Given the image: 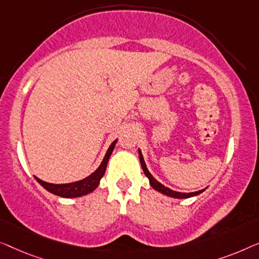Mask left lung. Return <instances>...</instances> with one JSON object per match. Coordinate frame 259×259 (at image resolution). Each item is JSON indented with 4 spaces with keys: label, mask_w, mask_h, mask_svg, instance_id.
Listing matches in <instances>:
<instances>
[{
    "label": "left lung",
    "mask_w": 259,
    "mask_h": 259,
    "mask_svg": "<svg viewBox=\"0 0 259 259\" xmlns=\"http://www.w3.org/2000/svg\"><path fill=\"white\" fill-rule=\"evenodd\" d=\"M138 155H140V162H141V165H142V169H143V172L145 176L149 178V182H150V185L152 188L155 189V190H157L158 192H161V194L165 195V196H169V197H172V198H189V197H194V196H197L199 194H202V192L205 190V189H203V190H199V191H195V192H178V191H174L171 190V189L164 187V185L159 183L157 180H155L154 176L149 172L147 165H145V162H144V158H143V155H142V152L140 149H138Z\"/></svg>",
    "instance_id": "obj_1"
}]
</instances>
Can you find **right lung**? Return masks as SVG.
<instances>
[{
	"mask_svg": "<svg viewBox=\"0 0 259 259\" xmlns=\"http://www.w3.org/2000/svg\"><path fill=\"white\" fill-rule=\"evenodd\" d=\"M116 142H117V140L112 142L110 147H109L107 154H105L103 161L101 163V165L98 166L92 175H89L88 177L83 178L81 181L72 182V183H67V184H53V183H48V182L39 180L37 177H35V180L37 181L38 183L46 189V190H48L49 192H52V194L56 196H60V197L75 198V197H81V196L88 195L90 192H93L95 189L98 187V184H100L101 178L103 177L105 169H107V164H108L109 158H110V155L112 154V151H114Z\"/></svg>",
	"mask_w": 259,
	"mask_h": 259,
	"instance_id": "right-lung-1",
	"label": "right lung"
}]
</instances>
